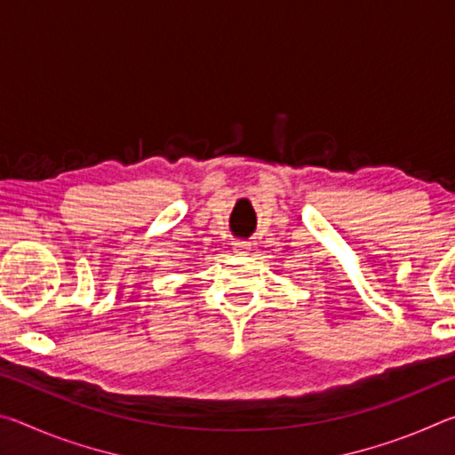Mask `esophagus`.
<instances>
[{
    "mask_svg": "<svg viewBox=\"0 0 455 455\" xmlns=\"http://www.w3.org/2000/svg\"><path fill=\"white\" fill-rule=\"evenodd\" d=\"M249 249H251L249 241H233V251L236 255H244V252H249Z\"/></svg>",
    "mask_w": 455,
    "mask_h": 455,
    "instance_id": "1",
    "label": "esophagus"
}]
</instances>
